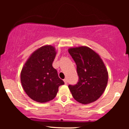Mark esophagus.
<instances>
[{
    "instance_id": "1",
    "label": "esophagus",
    "mask_w": 129,
    "mask_h": 129,
    "mask_svg": "<svg viewBox=\"0 0 129 129\" xmlns=\"http://www.w3.org/2000/svg\"><path fill=\"white\" fill-rule=\"evenodd\" d=\"M63 81H64L65 84H68V80H67V79H64V80H63Z\"/></svg>"
}]
</instances>
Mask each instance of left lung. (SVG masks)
<instances>
[{"mask_svg":"<svg viewBox=\"0 0 129 129\" xmlns=\"http://www.w3.org/2000/svg\"><path fill=\"white\" fill-rule=\"evenodd\" d=\"M68 52L75 61L79 81L69 85L73 98L87 105L102 96L108 82V72L103 60L93 49L85 46L70 47Z\"/></svg>","mask_w":129,"mask_h":129,"instance_id":"obj_1","label":"left lung"}]
</instances>
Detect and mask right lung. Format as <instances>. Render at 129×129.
Segmentation results:
<instances>
[{
    "instance_id": "obj_1",
    "label": "right lung",
    "mask_w": 129,
    "mask_h": 129,
    "mask_svg": "<svg viewBox=\"0 0 129 129\" xmlns=\"http://www.w3.org/2000/svg\"><path fill=\"white\" fill-rule=\"evenodd\" d=\"M56 54L52 45H45L33 52L20 73L22 87L27 96L39 103L55 98L60 86L64 84L52 66Z\"/></svg>"
}]
</instances>
